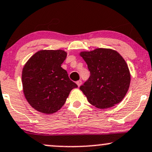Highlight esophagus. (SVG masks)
Returning a JSON list of instances; mask_svg holds the SVG:
<instances>
[{
    "instance_id": "34e87169",
    "label": "esophagus",
    "mask_w": 152,
    "mask_h": 152,
    "mask_svg": "<svg viewBox=\"0 0 152 152\" xmlns=\"http://www.w3.org/2000/svg\"><path fill=\"white\" fill-rule=\"evenodd\" d=\"M76 84H77V85L78 86V87H80V85H82V81H81V80H78V81H77Z\"/></svg>"
}]
</instances>
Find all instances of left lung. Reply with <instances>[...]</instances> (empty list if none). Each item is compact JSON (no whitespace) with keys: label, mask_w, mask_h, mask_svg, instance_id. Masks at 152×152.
Returning <instances> with one entry per match:
<instances>
[{"label":"left lung","mask_w":152,"mask_h":152,"mask_svg":"<svg viewBox=\"0 0 152 152\" xmlns=\"http://www.w3.org/2000/svg\"><path fill=\"white\" fill-rule=\"evenodd\" d=\"M80 56L90 71L89 80L80 87L88 102L102 109L121 102L130 87V72L118 52L99 48L82 51Z\"/></svg>","instance_id":"8db88e82"}]
</instances>
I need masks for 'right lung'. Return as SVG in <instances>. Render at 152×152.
I'll list each match as a JSON object with an SVG mask.
<instances>
[{"label": "right lung", "mask_w": 152, "mask_h": 152, "mask_svg": "<svg viewBox=\"0 0 152 152\" xmlns=\"http://www.w3.org/2000/svg\"><path fill=\"white\" fill-rule=\"evenodd\" d=\"M67 57L63 50H40L27 61L22 69V89L29 105L40 113L57 112L70 92L77 87L61 64Z\"/></svg>", "instance_id": "add662e5"}]
</instances>
